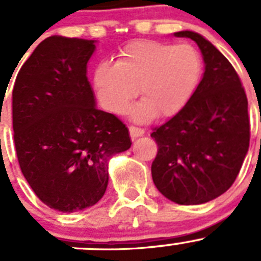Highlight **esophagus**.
Segmentation results:
<instances>
[{
    "label": "esophagus",
    "mask_w": 261,
    "mask_h": 261,
    "mask_svg": "<svg viewBox=\"0 0 261 261\" xmlns=\"http://www.w3.org/2000/svg\"><path fill=\"white\" fill-rule=\"evenodd\" d=\"M128 131H130V136L133 139H136L139 138V136L144 135V130H143V128L135 127V126H130V127H128Z\"/></svg>",
    "instance_id": "esophagus-1"
}]
</instances>
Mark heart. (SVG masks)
<instances>
[{"label": "heart", "mask_w": 261, "mask_h": 261, "mask_svg": "<svg viewBox=\"0 0 261 261\" xmlns=\"http://www.w3.org/2000/svg\"><path fill=\"white\" fill-rule=\"evenodd\" d=\"M201 74V55L193 46L142 40L119 51L114 65H97L94 84L101 106L114 114L127 111L139 89L143 101L131 117L145 121L155 114L179 113L196 91Z\"/></svg>", "instance_id": "1"}]
</instances>
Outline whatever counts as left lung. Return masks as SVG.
<instances>
[{
	"mask_svg": "<svg viewBox=\"0 0 261 261\" xmlns=\"http://www.w3.org/2000/svg\"><path fill=\"white\" fill-rule=\"evenodd\" d=\"M198 45L204 72L187 106L150 134L158 145L154 186L179 204H201L232 187L250 144L247 97L229 60L192 31L174 33Z\"/></svg>",
	"mask_w": 261,
	"mask_h": 261,
	"instance_id": "obj_1",
	"label": "left lung"
}]
</instances>
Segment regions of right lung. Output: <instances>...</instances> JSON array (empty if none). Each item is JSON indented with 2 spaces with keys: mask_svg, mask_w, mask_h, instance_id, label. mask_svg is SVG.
Listing matches in <instances>:
<instances>
[{
  "mask_svg": "<svg viewBox=\"0 0 261 261\" xmlns=\"http://www.w3.org/2000/svg\"><path fill=\"white\" fill-rule=\"evenodd\" d=\"M95 42L47 37L14 85V143L21 172L36 196L60 213L94 206L106 193L111 157L131 147L127 127L96 108L87 80Z\"/></svg>",
  "mask_w": 261,
  "mask_h": 261,
  "instance_id": "right-lung-1",
  "label": "right lung"
}]
</instances>
